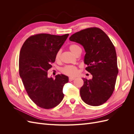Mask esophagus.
I'll return each mask as SVG.
<instances>
[{"instance_id": "34e87169", "label": "esophagus", "mask_w": 134, "mask_h": 134, "mask_svg": "<svg viewBox=\"0 0 134 134\" xmlns=\"http://www.w3.org/2000/svg\"><path fill=\"white\" fill-rule=\"evenodd\" d=\"M75 79V78H74V77H69V80L70 82H71V81L74 80Z\"/></svg>"}]
</instances>
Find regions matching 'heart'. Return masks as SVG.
<instances>
[{
	"label": "heart",
	"mask_w": 134,
	"mask_h": 134,
	"mask_svg": "<svg viewBox=\"0 0 134 134\" xmlns=\"http://www.w3.org/2000/svg\"><path fill=\"white\" fill-rule=\"evenodd\" d=\"M69 50L71 51L72 54L75 55H77L80 52H82V48L78 45L77 44H71L69 47ZM61 54H62V50H59L56 52L55 55V59L57 61H59L61 58ZM61 71L65 75L68 76H74L78 71V69L76 66L74 65H66L63 67L61 69Z\"/></svg>",
	"instance_id": "heart-1"
}]
</instances>
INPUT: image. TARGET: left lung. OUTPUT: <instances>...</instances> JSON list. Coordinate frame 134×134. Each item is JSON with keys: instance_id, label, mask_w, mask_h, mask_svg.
Here are the masks:
<instances>
[{"instance_id": "obj_1", "label": "left lung", "mask_w": 134, "mask_h": 134, "mask_svg": "<svg viewBox=\"0 0 134 134\" xmlns=\"http://www.w3.org/2000/svg\"><path fill=\"white\" fill-rule=\"evenodd\" d=\"M69 40L79 43L86 51V70L91 79L83 78L80 90L82 100L87 104L98 106L110 98L115 90L119 72L114 45L108 36L97 27H91L72 35Z\"/></svg>"}]
</instances>
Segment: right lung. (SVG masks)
I'll return each mask as SVG.
<instances>
[{
	"instance_id": "1",
	"label": "right lung",
	"mask_w": 134,
	"mask_h": 134,
	"mask_svg": "<svg viewBox=\"0 0 134 134\" xmlns=\"http://www.w3.org/2000/svg\"><path fill=\"white\" fill-rule=\"evenodd\" d=\"M68 36L36 34L28 37L22 46L19 58V75L28 96L41 108H54L64 98L63 89L68 82V77L58 74L55 79L50 78L47 71Z\"/></svg>"
}]
</instances>
